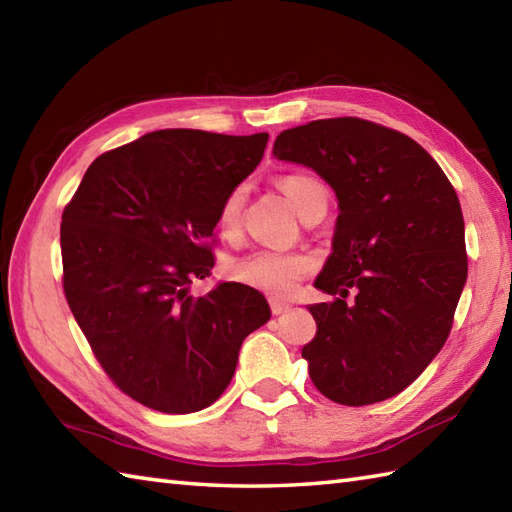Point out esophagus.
<instances>
[{
  "label": "esophagus",
  "mask_w": 512,
  "mask_h": 512,
  "mask_svg": "<svg viewBox=\"0 0 512 512\" xmlns=\"http://www.w3.org/2000/svg\"><path fill=\"white\" fill-rule=\"evenodd\" d=\"M290 306H288V303H284V301H279V299H270V312H273L275 314V317H277V314H284L286 310H288Z\"/></svg>",
  "instance_id": "1"
}]
</instances>
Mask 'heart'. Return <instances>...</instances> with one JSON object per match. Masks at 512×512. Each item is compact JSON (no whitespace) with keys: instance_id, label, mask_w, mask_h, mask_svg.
Listing matches in <instances>:
<instances>
[{"instance_id":"heart-1","label":"heart","mask_w":512,"mask_h":512,"mask_svg":"<svg viewBox=\"0 0 512 512\" xmlns=\"http://www.w3.org/2000/svg\"><path fill=\"white\" fill-rule=\"evenodd\" d=\"M279 189L284 191L299 215L312 209L317 202H328V187L308 173H286L279 178ZM244 204L246 189L242 184L224 195L220 209H217V231L226 239H235L239 235ZM314 268H317V259L301 250L257 248L231 262L228 273L239 284L255 288L264 295L290 297Z\"/></svg>"}]
</instances>
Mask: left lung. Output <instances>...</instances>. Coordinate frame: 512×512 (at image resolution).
<instances>
[{
  "label": "left lung",
  "mask_w": 512,
  "mask_h": 512,
  "mask_svg": "<svg viewBox=\"0 0 512 512\" xmlns=\"http://www.w3.org/2000/svg\"><path fill=\"white\" fill-rule=\"evenodd\" d=\"M273 154L317 171L341 209L314 281L334 301L310 306L301 350L314 387L347 407L400 394L447 343L469 273L458 193L416 140L356 116L286 129Z\"/></svg>",
  "instance_id": "1"
}]
</instances>
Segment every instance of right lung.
Returning a JSON list of instances; mask_svg holds the SVG:
<instances>
[{"label":"right lung","instance_id":"right-lung-1","mask_svg":"<svg viewBox=\"0 0 512 512\" xmlns=\"http://www.w3.org/2000/svg\"><path fill=\"white\" fill-rule=\"evenodd\" d=\"M268 134L160 129L96 158L61 217L63 292L96 361L140 405L191 413L224 394L246 336L270 319L262 292L220 281L224 195L264 158Z\"/></svg>","mask_w":512,"mask_h":512}]
</instances>
